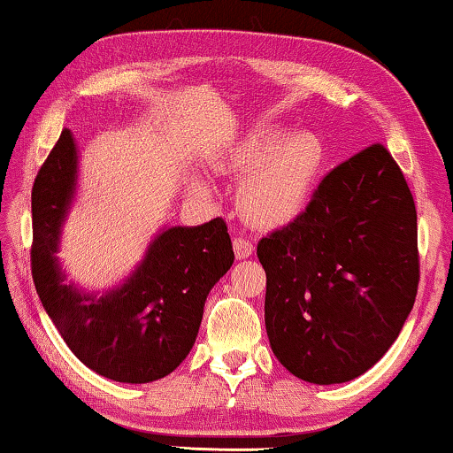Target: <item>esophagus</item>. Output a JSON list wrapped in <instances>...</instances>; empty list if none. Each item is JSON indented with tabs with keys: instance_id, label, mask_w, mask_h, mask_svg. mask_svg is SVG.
Segmentation results:
<instances>
[{
	"instance_id": "esophagus-1",
	"label": "esophagus",
	"mask_w": 453,
	"mask_h": 453,
	"mask_svg": "<svg viewBox=\"0 0 453 453\" xmlns=\"http://www.w3.org/2000/svg\"><path fill=\"white\" fill-rule=\"evenodd\" d=\"M233 247H234V255H237V259H247L255 249L253 242L245 237H234Z\"/></svg>"
}]
</instances>
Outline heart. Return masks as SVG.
Instances as JSON below:
<instances>
[{"label":"heart","instance_id":"1","mask_svg":"<svg viewBox=\"0 0 453 453\" xmlns=\"http://www.w3.org/2000/svg\"><path fill=\"white\" fill-rule=\"evenodd\" d=\"M323 155L317 136L303 130L249 139L233 159V167L247 173L239 188V206L249 220L275 226L303 211Z\"/></svg>","mask_w":453,"mask_h":453}]
</instances>
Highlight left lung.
<instances>
[{"instance_id":"8db88e82","label":"left lung","mask_w":453,"mask_h":453,"mask_svg":"<svg viewBox=\"0 0 453 453\" xmlns=\"http://www.w3.org/2000/svg\"><path fill=\"white\" fill-rule=\"evenodd\" d=\"M273 356L311 384L368 372L401 333L418 286L417 211L382 145L341 163L290 225L259 241Z\"/></svg>"}]
</instances>
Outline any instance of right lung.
Listing matches in <instances>:
<instances>
[{"mask_svg": "<svg viewBox=\"0 0 453 453\" xmlns=\"http://www.w3.org/2000/svg\"><path fill=\"white\" fill-rule=\"evenodd\" d=\"M80 155L63 130L32 188V280L75 357L114 382L147 384L172 373L196 343L208 292L231 270L226 222L167 226L120 286L83 292L58 261L73 206Z\"/></svg>", "mask_w": 453, "mask_h": 453, "instance_id": "1", "label": "right lung"}]
</instances>
